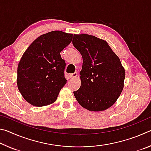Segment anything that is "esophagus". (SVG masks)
Returning <instances> with one entry per match:
<instances>
[{"label": "esophagus", "instance_id": "34e87169", "mask_svg": "<svg viewBox=\"0 0 151 151\" xmlns=\"http://www.w3.org/2000/svg\"><path fill=\"white\" fill-rule=\"evenodd\" d=\"M77 76H78V74L76 73H73V74H70V75H69V78H75Z\"/></svg>", "mask_w": 151, "mask_h": 151}]
</instances>
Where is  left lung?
Wrapping results in <instances>:
<instances>
[{
	"instance_id": "obj_1",
	"label": "left lung",
	"mask_w": 151,
	"mask_h": 151,
	"mask_svg": "<svg viewBox=\"0 0 151 151\" xmlns=\"http://www.w3.org/2000/svg\"><path fill=\"white\" fill-rule=\"evenodd\" d=\"M73 44L83 57L81 85L74 95L88 111H105L116 103L124 87L121 60L106 40L94 36L74 35Z\"/></svg>"
}]
</instances>
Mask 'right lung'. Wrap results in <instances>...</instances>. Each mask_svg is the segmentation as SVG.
I'll return each instance as SVG.
<instances>
[{"instance_id":"right-lung-1","label":"right lung","mask_w":151,"mask_h":151,"mask_svg":"<svg viewBox=\"0 0 151 151\" xmlns=\"http://www.w3.org/2000/svg\"><path fill=\"white\" fill-rule=\"evenodd\" d=\"M73 34L54 30L40 35L22 55L17 83L20 94L35 106L54 103L65 84V61L60 53L72 41Z\"/></svg>"}]
</instances>
